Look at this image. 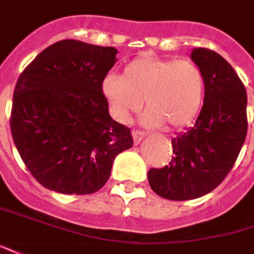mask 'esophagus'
Instances as JSON below:
<instances>
[{"instance_id":"34e87169","label":"esophagus","mask_w":254,"mask_h":254,"mask_svg":"<svg viewBox=\"0 0 254 254\" xmlns=\"http://www.w3.org/2000/svg\"><path fill=\"white\" fill-rule=\"evenodd\" d=\"M131 135H132V139H134V145H138L141 141H142V138L145 137V132L134 130L132 132H131Z\"/></svg>"}]
</instances>
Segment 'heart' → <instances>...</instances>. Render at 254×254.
I'll list each match as a JSON object with an SVG mask.
<instances>
[{
	"instance_id": "heart-1",
	"label": "heart",
	"mask_w": 254,
	"mask_h": 254,
	"mask_svg": "<svg viewBox=\"0 0 254 254\" xmlns=\"http://www.w3.org/2000/svg\"><path fill=\"white\" fill-rule=\"evenodd\" d=\"M102 94L112 116L127 123L142 106V123L148 127H185L196 117L203 104L204 76L190 61L142 57L126 64L122 77L108 76Z\"/></svg>"
}]
</instances>
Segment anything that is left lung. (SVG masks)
Instances as JSON below:
<instances>
[{
  "label": "left lung",
  "mask_w": 254,
  "mask_h": 254,
  "mask_svg": "<svg viewBox=\"0 0 254 254\" xmlns=\"http://www.w3.org/2000/svg\"><path fill=\"white\" fill-rule=\"evenodd\" d=\"M190 59L204 76L203 106L193 127L171 139L169 166L148 171L153 192L170 200L214 190L232 169L248 132L246 90L232 66L206 48H193Z\"/></svg>",
  "instance_id": "8db88e82"
}]
</instances>
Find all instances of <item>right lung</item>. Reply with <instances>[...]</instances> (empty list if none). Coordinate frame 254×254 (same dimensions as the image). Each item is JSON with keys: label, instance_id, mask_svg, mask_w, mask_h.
I'll use <instances>...</instances> for the list:
<instances>
[{"label": "right lung", "instance_id": "1", "mask_svg": "<svg viewBox=\"0 0 254 254\" xmlns=\"http://www.w3.org/2000/svg\"><path fill=\"white\" fill-rule=\"evenodd\" d=\"M116 54L113 47L62 40L38 54L19 77L12 138L45 188L94 193L110 177L115 157L132 146L130 128L110 117L102 94Z\"/></svg>", "mask_w": 254, "mask_h": 254}]
</instances>
